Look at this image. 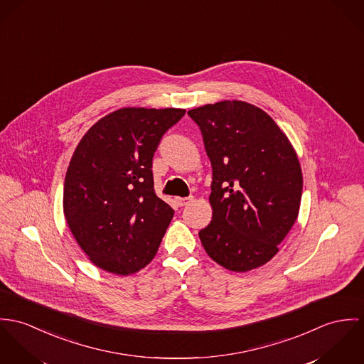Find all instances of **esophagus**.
Here are the masks:
<instances>
[{
  "label": "esophagus",
  "instance_id": "obj_1",
  "mask_svg": "<svg viewBox=\"0 0 364 364\" xmlns=\"http://www.w3.org/2000/svg\"><path fill=\"white\" fill-rule=\"evenodd\" d=\"M191 201H193V197H177V198H176L177 205H180V206L188 205V203H190Z\"/></svg>",
  "mask_w": 364,
  "mask_h": 364
}]
</instances>
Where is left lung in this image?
Segmentation results:
<instances>
[{"instance_id":"left-lung-1","label":"left lung","mask_w":364,"mask_h":364,"mask_svg":"<svg viewBox=\"0 0 364 364\" xmlns=\"http://www.w3.org/2000/svg\"><path fill=\"white\" fill-rule=\"evenodd\" d=\"M212 164V220L200 232L208 255L247 272L267 264L297 219L303 176L284 132L264 110L223 100L188 112Z\"/></svg>"}]
</instances>
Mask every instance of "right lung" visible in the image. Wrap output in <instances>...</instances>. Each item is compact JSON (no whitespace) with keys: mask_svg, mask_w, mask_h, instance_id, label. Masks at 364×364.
<instances>
[{"mask_svg":"<svg viewBox=\"0 0 364 364\" xmlns=\"http://www.w3.org/2000/svg\"><path fill=\"white\" fill-rule=\"evenodd\" d=\"M184 109L124 107L82 136L64 181L71 233L99 268L129 275L158 252L174 215L154 188L152 159Z\"/></svg>","mask_w":364,"mask_h":364,"instance_id":"add662e5","label":"right lung"}]
</instances>
